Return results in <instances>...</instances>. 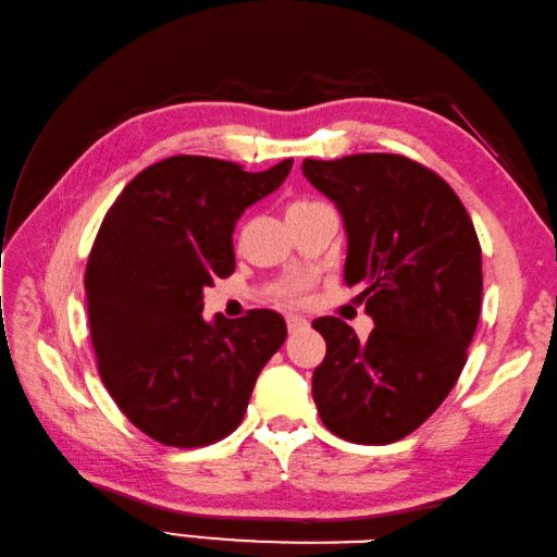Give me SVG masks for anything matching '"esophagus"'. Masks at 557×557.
Wrapping results in <instances>:
<instances>
[{
    "label": "esophagus",
    "instance_id": "1",
    "mask_svg": "<svg viewBox=\"0 0 557 557\" xmlns=\"http://www.w3.org/2000/svg\"><path fill=\"white\" fill-rule=\"evenodd\" d=\"M287 327H289V332H301V330L308 327V320L299 318V315H289L287 318Z\"/></svg>",
    "mask_w": 557,
    "mask_h": 557
}]
</instances>
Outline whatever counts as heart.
I'll return each mask as SVG.
<instances>
[{
	"mask_svg": "<svg viewBox=\"0 0 557 557\" xmlns=\"http://www.w3.org/2000/svg\"><path fill=\"white\" fill-rule=\"evenodd\" d=\"M296 203H304V201H296ZM306 289H308V280L294 277V280H287L282 284V287L277 289V296L284 304H301L306 296Z\"/></svg>",
	"mask_w": 557,
	"mask_h": 557,
	"instance_id": "b5f03b06",
	"label": "heart"
}]
</instances>
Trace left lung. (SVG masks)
<instances>
[{
  "mask_svg": "<svg viewBox=\"0 0 557 557\" xmlns=\"http://www.w3.org/2000/svg\"><path fill=\"white\" fill-rule=\"evenodd\" d=\"M301 171L342 211L344 280L374 330L366 342L339 318H318L325 360L313 400L332 434L392 444L416 432L454 389L482 308V247L458 194L398 153L306 159Z\"/></svg>",
  "mask_w": 557,
  "mask_h": 557,
  "instance_id": "obj_1",
  "label": "left lung"
}]
</instances>
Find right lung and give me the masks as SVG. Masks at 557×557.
<instances>
[{
	"mask_svg": "<svg viewBox=\"0 0 557 557\" xmlns=\"http://www.w3.org/2000/svg\"><path fill=\"white\" fill-rule=\"evenodd\" d=\"M284 159L263 173L209 157L145 168L113 201L85 270L99 377L153 442L199 448L239 426L258 372L287 339L275 310L206 322L203 287L235 273L232 232L275 191Z\"/></svg>",
	"mask_w": 557,
	"mask_h": 557,
	"instance_id": "add662e5",
	"label": "right lung"
}]
</instances>
